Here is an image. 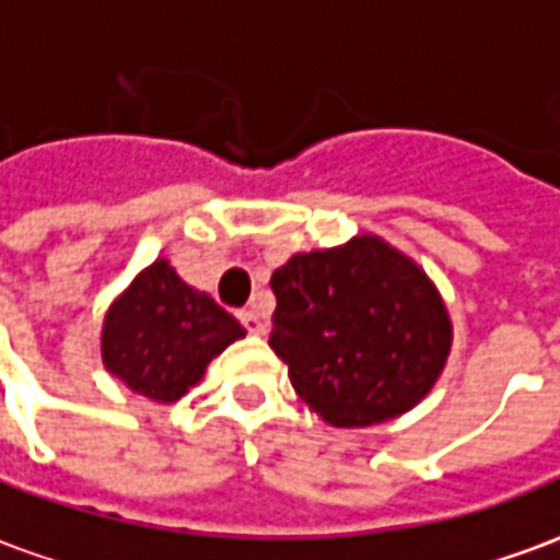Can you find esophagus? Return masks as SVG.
I'll return each instance as SVG.
<instances>
[{"instance_id": "obj_1", "label": "esophagus", "mask_w": 560, "mask_h": 560, "mask_svg": "<svg viewBox=\"0 0 560 560\" xmlns=\"http://www.w3.org/2000/svg\"><path fill=\"white\" fill-rule=\"evenodd\" d=\"M241 323L246 326V331H253V335H265V329H268V319H265V314H261L258 307H246V311H241Z\"/></svg>"}]
</instances>
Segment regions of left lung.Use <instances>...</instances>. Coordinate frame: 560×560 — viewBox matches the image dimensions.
<instances>
[{"mask_svg":"<svg viewBox=\"0 0 560 560\" xmlns=\"http://www.w3.org/2000/svg\"><path fill=\"white\" fill-rule=\"evenodd\" d=\"M271 341L289 381L331 427H372L433 390L451 319L433 280L390 243L360 234L299 253L271 273Z\"/></svg>","mask_w":560,"mask_h":560,"instance_id":"8db88e82","label":"left lung"}]
</instances>
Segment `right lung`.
I'll return each mask as SVG.
<instances>
[{
	"instance_id": "1",
	"label": "right lung",
	"mask_w": 560,
	"mask_h": 560,
	"mask_svg": "<svg viewBox=\"0 0 560 560\" xmlns=\"http://www.w3.org/2000/svg\"><path fill=\"white\" fill-rule=\"evenodd\" d=\"M243 335L225 307L188 287L167 258H158L112 302L100 350L106 372L167 405L191 390L210 360Z\"/></svg>"
}]
</instances>
